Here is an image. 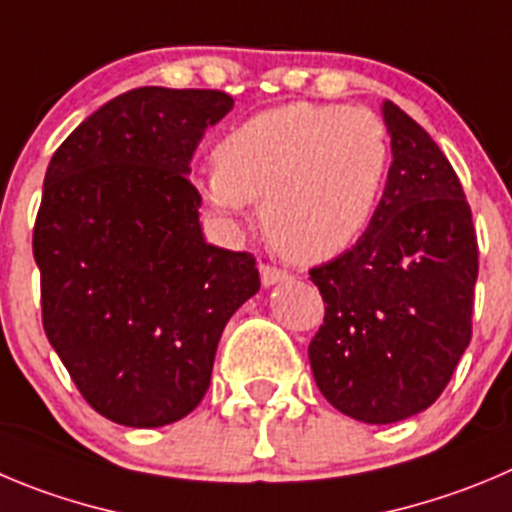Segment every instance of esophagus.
<instances>
[{"mask_svg":"<svg viewBox=\"0 0 512 512\" xmlns=\"http://www.w3.org/2000/svg\"><path fill=\"white\" fill-rule=\"evenodd\" d=\"M260 278H262V285H265V288H270V285L290 280V272L280 270V267H275V265H260Z\"/></svg>","mask_w":512,"mask_h":512,"instance_id":"esophagus-1","label":"esophagus"}]
</instances>
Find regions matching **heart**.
Masks as SVG:
<instances>
[{
  "label": "heart",
  "mask_w": 512,
  "mask_h": 512,
  "mask_svg": "<svg viewBox=\"0 0 512 512\" xmlns=\"http://www.w3.org/2000/svg\"><path fill=\"white\" fill-rule=\"evenodd\" d=\"M391 133L369 108L298 100L255 113L217 143V164L194 176L224 214L262 199L267 240L285 260L326 262L364 237L389 181Z\"/></svg>",
  "instance_id": "b5f03b06"
}]
</instances>
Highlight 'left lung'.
<instances>
[{"label":"left lung","instance_id":"left-lung-1","mask_svg":"<svg viewBox=\"0 0 512 512\" xmlns=\"http://www.w3.org/2000/svg\"><path fill=\"white\" fill-rule=\"evenodd\" d=\"M394 161L364 237L313 267L326 303L308 346L321 394L366 424L432 407L472 338L477 234L460 179L427 131L384 103Z\"/></svg>","mask_w":512,"mask_h":512}]
</instances>
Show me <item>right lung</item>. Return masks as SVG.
I'll list each match as a JSON object with an SVG mask.
<instances>
[{"mask_svg":"<svg viewBox=\"0 0 512 512\" xmlns=\"http://www.w3.org/2000/svg\"><path fill=\"white\" fill-rule=\"evenodd\" d=\"M222 90L136 88L85 118L52 156L32 252L42 326L83 399L123 427L186 417L219 336L260 290L250 252L204 242L189 181Z\"/></svg>","mask_w":512,"mask_h":512,"instance_id":"add662e5","label":"right lung"}]
</instances>
